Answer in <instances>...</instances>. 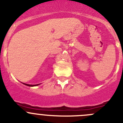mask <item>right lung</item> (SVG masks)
<instances>
[{
    "label": "right lung",
    "mask_w": 123,
    "mask_h": 123,
    "mask_svg": "<svg viewBox=\"0 0 123 123\" xmlns=\"http://www.w3.org/2000/svg\"><path fill=\"white\" fill-rule=\"evenodd\" d=\"M25 85H26V86H30V87H33V86H38V85L39 84H36V85H30V84H24Z\"/></svg>",
    "instance_id": "add662e5"
}]
</instances>
